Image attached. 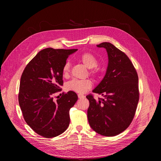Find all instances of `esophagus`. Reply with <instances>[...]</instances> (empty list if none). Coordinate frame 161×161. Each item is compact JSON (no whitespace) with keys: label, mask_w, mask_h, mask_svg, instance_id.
I'll return each instance as SVG.
<instances>
[{"label":"esophagus","mask_w":161,"mask_h":161,"mask_svg":"<svg viewBox=\"0 0 161 161\" xmlns=\"http://www.w3.org/2000/svg\"><path fill=\"white\" fill-rule=\"evenodd\" d=\"M78 98H79V99H83V98H85V96L84 95L81 94H78Z\"/></svg>","instance_id":"esophagus-1"}]
</instances>
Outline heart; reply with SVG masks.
Returning <instances> with one entry per match:
<instances>
[{
    "mask_svg": "<svg viewBox=\"0 0 161 161\" xmlns=\"http://www.w3.org/2000/svg\"><path fill=\"white\" fill-rule=\"evenodd\" d=\"M80 60L83 64L88 69H91L90 73L95 75L97 71L96 67L98 64L97 59L91 53H85L80 57ZM71 63L69 61H66L63 65L62 72L64 76H67L69 73ZM92 86V82L89 79L78 80L73 79L66 84V88L68 90L75 92L79 94H83L89 90Z\"/></svg>",
    "mask_w": 161,
    "mask_h": 161,
    "instance_id": "b5f03b06",
    "label": "heart"
}]
</instances>
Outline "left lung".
<instances>
[{"instance_id":"1","label":"left lung","mask_w":161,"mask_h":161,"mask_svg":"<svg viewBox=\"0 0 161 161\" xmlns=\"http://www.w3.org/2000/svg\"><path fill=\"white\" fill-rule=\"evenodd\" d=\"M97 47L106 50L108 64L103 79L92 91L104 98L96 101L86 96L88 120L97 133L114 136L124 131L133 120L139 101L138 76L129 57L113 44L104 42Z\"/></svg>"}]
</instances>
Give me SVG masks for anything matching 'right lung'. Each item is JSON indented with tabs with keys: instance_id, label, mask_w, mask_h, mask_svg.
Segmentation results:
<instances>
[{
	"instance_id": "obj_1",
	"label": "right lung",
	"mask_w": 161,
	"mask_h": 161,
	"mask_svg": "<svg viewBox=\"0 0 161 161\" xmlns=\"http://www.w3.org/2000/svg\"><path fill=\"white\" fill-rule=\"evenodd\" d=\"M77 50H42L22 73L18 101L23 116L32 130L44 137L57 136L69 125V110L78 100L77 94L69 91L57 101L53 96L63 85L64 64Z\"/></svg>"
}]
</instances>
